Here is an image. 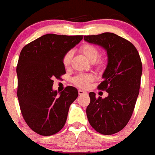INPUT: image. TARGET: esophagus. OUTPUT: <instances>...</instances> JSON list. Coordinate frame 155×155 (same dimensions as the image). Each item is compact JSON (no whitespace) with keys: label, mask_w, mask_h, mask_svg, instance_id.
Instances as JSON below:
<instances>
[{"label":"esophagus","mask_w":155,"mask_h":155,"mask_svg":"<svg viewBox=\"0 0 155 155\" xmlns=\"http://www.w3.org/2000/svg\"><path fill=\"white\" fill-rule=\"evenodd\" d=\"M78 94H79V95H84V94H87V93L86 91H84V90H78Z\"/></svg>","instance_id":"esophagus-1"}]
</instances>
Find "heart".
<instances>
[{
  "label": "heart",
  "instance_id": "heart-1",
  "mask_svg": "<svg viewBox=\"0 0 155 155\" xmlns=\"http://www.w3.org/2000/svg\"><path fill=\"white\" fill-rule=\"evenodd\" d=\"M80 52L85 56L87 60L90 62H94L96 61V64L98 68L103 66L105 64V59L103 58H99L96 60L99 55V50L94 44L90 43H85L80 47ZM73 56V52L68 51L64 55L62 58V63L65 67H68L71 63V59ZM93 80V77L91 74H79L73 79V82L78 87L81 88H85L89 85L90 82Z\"/></svg>",
  "mask_w": 155,
  "mask_h": 155
}]
</instances>
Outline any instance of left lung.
<instances>
[{"label":"left lung","instance_id":"8db88e82","mask_svg":"<svg viewBox=\"0 0 155 155\" xmlns=\"http://www.w3.org/2000/svg\"><path fill=\"white\" fill-rule=\"evenodd\" d=\"M84 39L103 47L108 55L103 81L98 88L108 96L102 99L93 92L89 93L87 118L98 133L114 134L124 128L133 114L140 88L142 61L134 45L114 33L87 35Z\"/></svg>","mask_w":155,"mask_h":155}]
</instances>
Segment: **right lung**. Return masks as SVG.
Segmentation results:
<instances>
[{
    "label": "right lung",
    "instance_id": "1",
    "mask_svg": "<svg viewBox=\"0 0 155 155\" xmlns=\"http://www.w3.org/2000/svg\"><path fill=\"white\" fill-rule=\"evenodd\" d=\"M82 39L83 35L47 34L21 51L16 66L18 99L24 120L38 134H56L66 122L78 90L68 86L58 95L53 90V79L65 74L62 58Z\"/></svg>",
    "mask_w": 155,
    "mask_h": 155
}]
</instances>
